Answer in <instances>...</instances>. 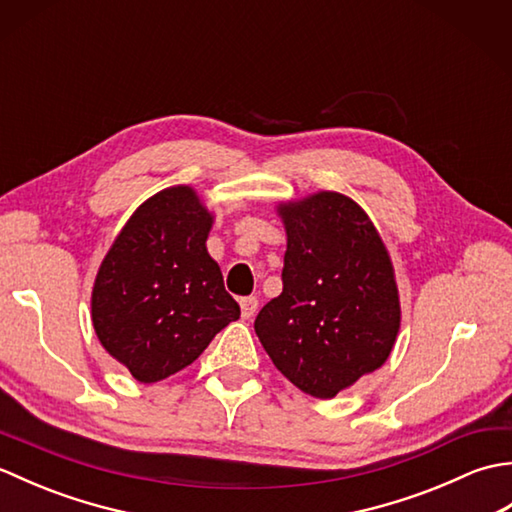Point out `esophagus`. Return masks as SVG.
Returning a JSON list of instances; mask_svg holds the SVG:
<instances>
[{
    "mask_svg": "<svg viewBox=\"0 0 512 512\" xmlns=\"http://www.w3.org/2000/svg\"><path fill=\"white\" fill-rule=\"evenodd\" d=\"M257 306H259L257 297H242V299H239V308H242V317L244 319L253 317V314L257 312Z\"/></svg>",
    "mask_w": 512,
    "mask_h": 512,
    "instance_id": "esophagus-1",
    "label": "esophagus"
}]
</instances>
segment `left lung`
<instances>
[{
  "instance_id": "8db88e82",
  "label": "left lung",
  "mask_w": 512,
  "mask_h": 512,
  "mask_svg": "<svg viewBox=\"0 0 512 512\" xmlns=\"http://www.w3.org/2000/svg\"><path fill=\"white\" fill-rule=\"evenodd\" d=\"M277 213L288 237L284 290L259 310L255 332L292 385L334 398L394 350V264L369 215L343 193L279 202Z\"/></svg>"
}]
</instances>
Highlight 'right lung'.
<instances>
[{"label": "right lung", "instance_id": "1", "mask_svg": "<svg viewBox=\"0 0 512 512\" xmlns=\"http://www.w3.org/2000/svg\"><path fill=\"white\" fill-rule=\"evenodd\" d=\"M213 213L187 184L138 206L107 250L92 288V323L105 352L138 383H158L198 358L239 319L206 250Z\"/></svg>", "mask_w": 512, "mask_h": 512}]
</instances>
